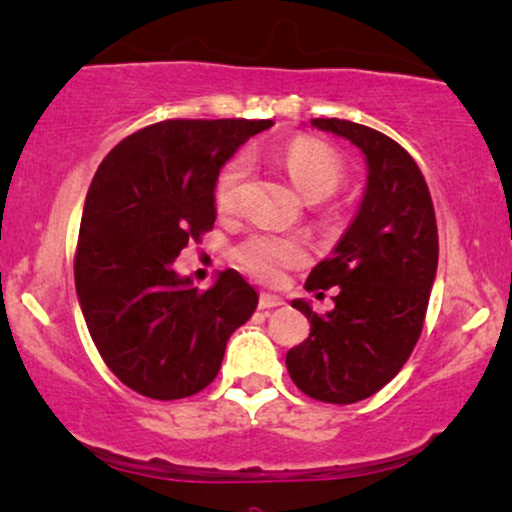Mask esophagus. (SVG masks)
I'll return each mask as SVG.
<instances>
[{
	"label": "esophagus",
	"mask_w": 512,
	"mask_h": 512,
	"mask_svg": "<svg viewBox=\"0 0 512 512\" xmlns=\"http://www.w3.org/2000/svg\"><path fill=\"white\" fill-rule=\"evenodd\" d=\"M283 305V300L281 298H276V295H269V293H262L260 295V303H257V307H260V310H274V307H281Z\"/></svg>",
	"instance_id": "obj_1"
}]
</instances>
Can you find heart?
Returning <instances> with one entry per match:
<instances>
[{
    "mask_svg": "<svg viewBox=\"0 0 512 512\" xmlns=\"http://www.w3.org/2000/svg\"><path fill=\"white\" fill-rule=\"evenodd\" d=\"M281 164L293 186L307 200L317 202L334 195L346 181V164L329 145L312 138H295L281 152ZM248 157H233L219 171L214 183V205L221 214H231L238 207L240 188L248 176ZM236 260L245 272L264 283L279 281L286 269L300 267L307 260V245L300 236H279V233H250L233 248Z\"/></svg>",
    "mask_w": 512,
    "mask_h": 512,
    "instance_id": "b5f03b06",
    "label": "heart"
}]
</instances>
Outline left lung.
<instances>
[{"label": "left lung", "mask_w": 512, "mask_h": 512, "mask_svg": "<svg viewBox=\"0 0 512 512\" xmlns=\"http://www.w3.org/2000/svg\"><path fill=\"white\" fill-rule=\"evenodd\" d=\"M312 126L360 147L367 188L334 255L305 281L315 293L336 288V307L317 315L293 300L310 319V336L288 350L286 367L305 396L348 405L384 389L408 362L436 279L439 233L427 181L396 140L343 119Z\"/></svg>", "instance_id": "8db88e82"}]
</instances>
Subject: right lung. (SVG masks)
Returning <instances> with one entry per match:
<instances>
[{"label":"right lung","mask_w":512,"mask_h":512,"mask_svg":"<svg viewBox=\"0 0 512 512\" xmlns=\"http://www.w3.org/2000/svg\"><path fill=\"white\" fill-rule=\"evenodd\" d=\"M272 121L169 119L102 159L80 219L76 293L102 360L128 389L188 398L219 374L226 341L257 293L236 269L200 291L176 274L188 243L212 231L219 169Z\"/></svg>","instance_id":"right-lung-1"}]
</instances>
